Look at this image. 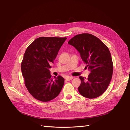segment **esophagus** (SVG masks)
I'll return each instance as SVG.
<instances>
[{
    "label": "esophagus",
    "mask_w": 130,
    "mask_h": 130,
    "mask_svg": "<svg viewBox=\"0 0 130 130\" xmlns=\"http://www.w3.org/2000/svg\"><path fill=\"white\" fill-rule=\"evenodd\" d=\"M73 78V77H72V76H67L66 78V80H67V81H70V80H72Z\"/></svg>",
    "instance_id": "34e87169"
}]
</instances>
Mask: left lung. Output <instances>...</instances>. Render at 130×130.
<instances>
[{
  "mask_svg": "<svg viewBox=\"0 0 130 130\" xmlns=\"http://www.w3.org/2000/svg\"><path fill=\"white\" fill-rule=\"evenodd\" d=\"M68 44L80 53L82 61L90 73L87 79L80 76L78 88L83 96L93 99L102 95L108 88L112 77L113 64L108 47L99 38L90 34L75 36Z\"/></svg>",
  "mask_w": 130,
  "mask_h": 130,
  "instance_id": "8db88e82",
  "label": "left lung"
}]
</instances>
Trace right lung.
Returning <instances> with one entry per match:
<instances>
[{
	"mask_svg": "<svg viewBox=\"0 0 130 130\" xmlns=\"http://www.w3.org/2000/svg\"><path fill=\"white\" fill-rule=\"evenodd\" d=\"M66 37H41L27 47L21 63L25 85L35 99L49 101L60 94L64 83L59 75L53 79L49 68Z\"/></svg>",
	"mask_w": 130,
	"mask_h": 130,
	"instance_id": "1",
	"label": "right lung"
}]
</instances>
